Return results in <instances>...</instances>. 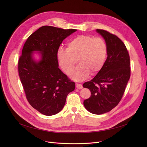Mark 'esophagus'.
Wrapping results in <instances>:
<instances>
[{"mask_svg":"<svg viewBox=\"0 0 147 147\" xmlns=\"http://www.w3.org/2000/svg\"><path fill=\"white\" fill-rule=\"evenodd\" d=\"M76 88L79 89H82L83 88V86H82V84H79V83H76Z\"/></svg>","mask_w":147,"mask_h":147,"instance_id":"obj_1","label":"esophagus"}]
</instances>
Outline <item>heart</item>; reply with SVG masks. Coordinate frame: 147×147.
I'll list each match as a JSON object with an SVG mask.
<instances>
[{
	"label": "heart",
	"mask_w": 147,
	"mask_h": 147,
	"mask_svg": "<svg viewBox=\"0 0 147 147\" xmlns=\"http://www.w3.org/2000/svg\"><path fill=\"white\" fill-rule=\"evenodd\" d=\"M107 54V46L102 38L90 35H79L67 44V49L60 48L57 58L60 67L69 74L77 63L79 64L71 73L75 81L86 79L90 73L96 74L102 68Z\"/></svg>",
	"instance_id": "1"
}]
</instances>
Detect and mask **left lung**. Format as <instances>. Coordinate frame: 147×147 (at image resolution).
I'll return each instance as SVG.
<instances>
[{"mask_svg": "<svg viewBox=\"0 0 147 147\" xmlns=\"http://www.w3.org/2000/svg\"><path fill=\"white\" fill-rule=\"evenodd\" d=\"M96 31L105 41L107 58L94 79L83 84L91 92L83 105L92 114H102L116 107L124 94L130 76V57L126 46L117 36L104 30Z\"/></svg>", "mask_w": 147, "mask_h": 147, "instance_id": "8db88e82", "label": "left lung"}]
</instances>
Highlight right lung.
<instances>
[{
	"label": "right lung",
	"mask_w": 147,
	"mask_h": 147,
	"mask_svg": "<svg viewBox=\"0 0 147 147\" xmlns=\"http://www.w3.org/2000/svg\"><path fill=\"white\" fill-rule=\"evenodd\" d=\"M45 26L27 38L18 61V73L26 98L34 109L45 115L58 113L75 83L58 68L57 52L65 38L76 32ZM38 52L36 60L33 53Z\"/></svg>",
	"instance_id": "add662e5"
}]
</instances>
